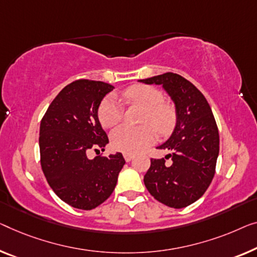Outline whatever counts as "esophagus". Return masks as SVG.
<instances>
[{"mask_svg":"<svg viewBox=\"0 0 257 257\" xmlns=\"http://www.w3.org/2000/svg\"><path fill=\"white\" fill-rule=\"evenodd\" d=\"M123 157H124V160L127 163L132 162V160L134 159V155H132V153H123Z\"/></svg>","mask_w":257,"mask_h":257,"instance_id":"34e87169","label":"esophagus"}]
</instances>
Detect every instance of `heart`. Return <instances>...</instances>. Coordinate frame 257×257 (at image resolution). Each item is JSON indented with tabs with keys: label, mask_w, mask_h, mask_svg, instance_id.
I'll list each match as a JSON object with an SVG mask.
<instances>
[{
	"label": "heart",
	"mask_w": 257,
	"mask_h": 257,
	"mask_svg": "<svg viewBox=\"0 0 257 257\" xmlns=\"http://www.w3.org/2000/svg\"><path fill=\"white\" fill-rule=\"evenodd\" d=\"M121 98L125 104L143 108L141 116L142 127L132 129L120 127L110 135L114 149L124 153H136L155 140V130L165 135L173 128L177 112L173 105L164 101L163 92L149 85H133L122 91ZM123 116L121 105L114 97H107L98 109V118L104 128H113L120 123ZM153 126L151 127V125Z\"/></svg>",
	"instance_id": "obj_1"
}]
</instances>
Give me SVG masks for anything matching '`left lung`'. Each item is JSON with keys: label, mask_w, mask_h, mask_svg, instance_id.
<instances>
[{"label": "left lung", "mask_w": 257, "mask_h": 257, "mask_svg": "<svg viewBox=\"0 0 257 257\" xmlns=\"http://www.w3.org/2000/svg\"><path fill=\"white\" fill-rule=\"evenodd\" d=\"M139 82L162 85L175 105L177 123L166 142L157 149L165 157L151 159L144 185L153 197L170 208L181 209L196 202L211 183L219 153V134L211 107L189 80L173 72Z\"/></svg>", "instance_id": "obj_1"}]
</instances>
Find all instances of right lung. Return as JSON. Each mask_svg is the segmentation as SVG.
I'll return each mask as SVG.
<instances>
[{"instance_id":"right-lung-1","label":"right lung","mask_w":257,"mask_h":257,"mask_svg":"<svg viewBox=\"0 0 257 257\" xmlns=\"http://www.w3.org/2000/svg\"><path fill=\"white\" fill-rule=\"evenodd\" d=\"M114 89L99 80L79 79L63 87L40 123V163L48 185L67 204L92 210L110 196L125 160L122 153L87 158L108 143L98 108Z\"/></svg>"}]
</instances>
